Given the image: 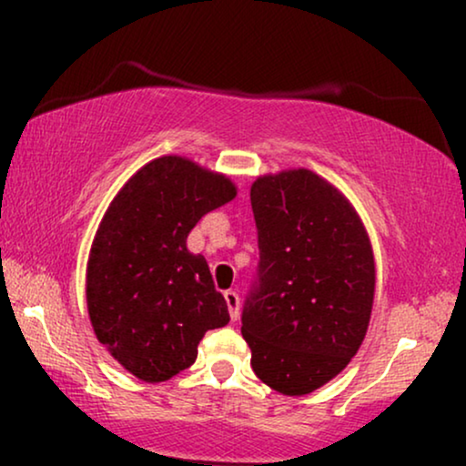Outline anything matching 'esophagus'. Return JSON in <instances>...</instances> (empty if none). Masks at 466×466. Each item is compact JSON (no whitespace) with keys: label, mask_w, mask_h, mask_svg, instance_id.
<instances>
[{"label":"esophagus","mask_w":466,"mask_h":466,"mask_svg":"<svg viewBox=\"0 0 466 466\" xmlns=\"http://www.w3.org/2000/svg\"><path fill=\"white\" fill-rule=\"evenodd\" d=\"M225 301L228 308V316L231 320H239V295L235 290H227L225 292Z\"/></svg>","instance_id":"1"}]
</instances>
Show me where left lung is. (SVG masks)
Instances as JSON below:
<instances>
[{
    "label": "left lung",
    "mask_w": 466,
    "mask_h": 466,
    "mask_svg": "<svg viewBox=\"0 0 466 466\" xmlns=\"http://www.w3.org/2000/svg\"><path fill=\"white\" fill-rule=\"evenodd\" d=\"M250 201L260 263L241 335L257 378L303 397L339 375L365 339L373 248L348 197L309 169L258 176Z\"/></svg>",
    "instance_id": "1"
}]
</instances>
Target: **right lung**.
Instances as JSON below:
<instances>
[{
    "label": "right lung",
    "instance_id": "obj_1",
    "mask_svg": "<svg viewBox=\"0 0 466 466\" xmlns=\"http://www.w3.org/2000/svg\"><path fill=\"white\" fill-rule=\"evenodd\" d=\"M235 195L225 174L165 155L107 206L88 252L86 308L99 343L137 380L157 384L188 369L206 330L228 322L225 297L187 238Z\"/></svg>",
    "mask_w": 466,
    "mask_h": 466
}]
</instances>
